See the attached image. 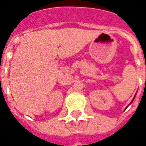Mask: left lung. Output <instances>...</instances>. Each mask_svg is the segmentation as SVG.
Listing matches in <instances>:
<instances>
[{
  "label": "left lung",
  "mask_w": 146,
  "mask_h": 146,
  "mask_svg": "<svg viewBox=\"0 0 146 146\" xmlns=\"http://www.w3.org/2000/svg\"><path fill=\"white\" fill-rule=\"evenodd\" d=\"M145 83H146V78H145ZM135 95H136V94H135ZM135 97H134V98H133V99H132V101L131 102V103H130V104H129V105H131V103H132V102L134 101V99H135ZM129 105H128V106H129ZM126 109H127V108H126Z\"/></svg>",
  "instance_id": "left-lung-1"
}]
</instances>
